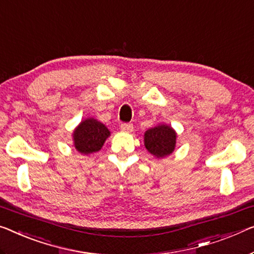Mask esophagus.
I'll use <instances>...</instances> for the list:
<instances>
[{
    "label": "esophagus",
    "instance_id": "obj_1",
    "mask_svg": "<svg viewBox=\"0 0 254 254\" xmlns=\"http://www.w3.org/2000/svg\"><path fill=\"white\" fill-rule=\"evenodd\" d=\"M120 127H121V131H123V132H131L132 130H133V126L130 123L121 124Z\"/></svg>",
    "mask_w": 254,
    "mask_h": 254
}]
</instances>
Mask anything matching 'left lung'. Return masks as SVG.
<instances>
[{
	"mask_svg": "<svg viewBox=\"0 0 254 254\" xmlns=\"http://www.w3.org/2000/svg\"><path fill=\"white\" fill-rule=\"evenodd\" d=\"M177 137V132L171 126L160 123L145 132L143 145L154 157L164 158L175 151Z\"/></svg>",
	"mask_w": 254,
	"mask_h": 254,
	"instance_id": "1",
	"label": "left lung"
}]
</instances>
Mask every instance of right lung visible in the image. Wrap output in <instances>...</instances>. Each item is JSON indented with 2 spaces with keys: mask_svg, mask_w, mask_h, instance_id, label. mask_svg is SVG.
Instances as JSON below:
<instances>
[{
  "mask_svg": "<svg viewBox=\"0 0 254 254\" xmlns=\"http://www.w3.org/2000/svg\"><path fill=\"white\" fill-rule=\"evenodd\" d=\"M109 135L111 131L104 123L93 117H86L74 128L73 143L79 154L90 155L103 148Z\"/></svg>",
  "mask_w": 254,
  "mask_h": 254,
  "instance_id": "1",
  "label": "right lung"
}]
</instances>
